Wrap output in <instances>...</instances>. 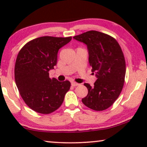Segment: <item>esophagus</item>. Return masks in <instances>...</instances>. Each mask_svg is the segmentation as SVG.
Segmentation results:
<instances>
[{"label":"esophagus","mask_w":147,"mask_h":147,"mask_svg":"<svg viewBox=\"0 0 147 147\" xmlns=\"http://www.w3.org/2000/svg\"><path fill=\"white\" fill-rule=\"evenodd\" d=\"M79 85H80V84L76 83V82H71V86H79Z\"/></svg>","instance_id":"34e87169"}]
</instances>
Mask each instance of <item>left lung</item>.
<instances>
[{"mask_svg":"<svg viewBox=\"0 0 147 147\" xmlns=\"http://www.w3.org/2000/svg\"><path fill=\"white\" fill-rule=\"evenodd\" d=\"M74 38L87 45L90 65L98 78L92 87L84 84L88 94L82 101L95 111L106 110L114 103L124 86L126 63L121 47L114 37L96 31Z\"/></svg>","mask_w":147,"mask_h":147,"instance_id":"obj_1","label":"left lung"}]
</instances>
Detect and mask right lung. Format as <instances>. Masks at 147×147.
Segmentation results:
<instances>
[{
    "label": "right lung",
    "mask_w": 147,
    "mask_h": 147,
    "mask_svg": "<svg viewBox=\"0 0 147 147\" xmlns=\"http://www.w3.org/2000/svg\"><path fill=\"white\" fill-rule=\"evenodd\" d=\"M71 37L44 36L25 44L18 53L15 65V79L20 95L36 112L49 114L63 103L71 83L50 78L49 71L57 64L60 48Z\"/></svg>",
    "instance_id": "1"
}]
</instances>
